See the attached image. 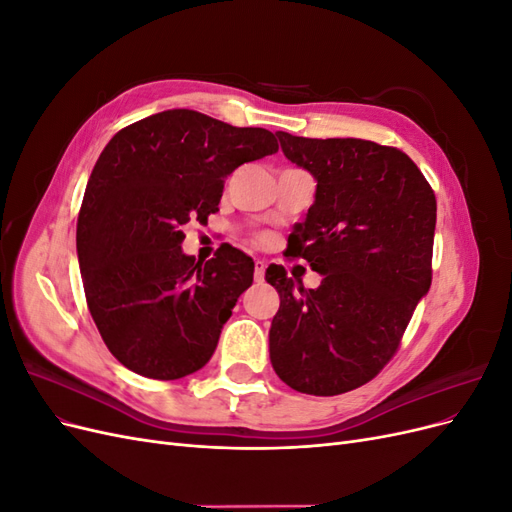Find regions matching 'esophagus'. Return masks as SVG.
<instances>
[{
  "mask_svg": "<svg viewBox=\"0 0 512 512\" xmlns=\"http://www.w3.org/2000/svg\"><path fill=\"white\" fill-rule=\"evenodd\" d=\"M265 269H267V265L262 260H256L254 262V277H256V282H262L265 280Z\"/></svg>",
  "mask_w": 512,
  "mask_h": 512,
  "instance_id": "1",
  "label": "esophagus"
}]
</instances>
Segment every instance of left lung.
I'll return each instance as SVG.
<instances>
[{
	"label": "left lung",
	"instance_id": "1",
	"mask_svg": "<svg viewBox=\"0 0 512 512\" xmlns=\"http://www.w3.org/2000/svg\"><path fill=\"white\" fill-rule=\"evenodd\" d=\"M284 156L314 175L316 203L288 254L322 275L316 290L269 267L280 292L269 352L275 374L307 395H342L389 363L431 286L436 194L397 147L277 132Z\"/></svg>",
	"mask_w": 512,
	"mask_h": 512
}]
</instances>
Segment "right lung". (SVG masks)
Here are the masks:
<instances>
[{
	"instance_id": "add662e5",
	"label": "right lung",
	"mask_w": 512,
	"mask_h": 512,
	"mask_svg": "<svg viewBox=\"0 0 512 512\" xmlns=\"http://www.w3.org/2000/svg\"><path fill=\"white\" fill-rule=\"evenodd\" d=\"M277 149L265 128L175 108L119 130L91 170L76 222L89 314L115 359L153 380L205 367L254 260L235 247L196 262L183 226L220 211L224 181Z\"/></svg>"
}]
</instances>
